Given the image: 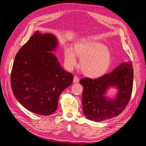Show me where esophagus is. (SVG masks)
Masks as SVG:
<instances>
[{
	"mask_svg": "<svg viewBox=\"0 0 146 146\" xmlns=\"http://www.w3.org/2000/svg\"><path fill=\"white\" fill-rule=\"evenodd\" d=\"M79 82V78L77 76H74V80H73V82L74 83H78Z\"/></svg>",
	"mask_w": 146,
	"mask_h": 146,
	"instance_id": "34e87169",
	"label": "esophagus"
}]
</instances>
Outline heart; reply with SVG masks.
I'll return each mask as SVG.
<instances>
[{
  "mask_svg": "<svg viewBox=\"0 0 146 146\" xmlns=\"http://www.w3.org/2000/svg\"><path fill=\"white\" fill-rule=\"evenodd\" d=\"M80 58V67L83 73L90 78H98L107 72L111 63L110 51L103 44L91 40L77 42L74 48L67 47L64 51V63L71 69Z\"/></svg>",
  "mask_w": 146,
  "mask_h": 146,
  "instance_id": "obj_1",
  "label": "heart"
}]
</instances>
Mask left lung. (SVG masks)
<instances>
[{"label": "left lung", "mask_w": 146, "mask_h": 146, "mask_svg": "<svg viewBox=\"0 0 146 146\" xmlns=\"http://www.w3.org/2000/svg\"><path fill=\"white\" fill-rule=\"evenodd\" d=\"M133 82V69L130 61L122 62L113 72L98 78L81 79L84 114L88 119L96 122L117 116L129 104ZM110 87L118 90L112 99L106 96Z\"/></svg>", "instance_id": "left-lung-1"}]
</instances>
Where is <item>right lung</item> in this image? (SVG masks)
<instances>
[{
	"instance_id": "right-lung-1",
	"label": "right lung",
	"mask_w": 146,
	"mask_h": 146,
	"mask_svg": "<svg viewBox=\"0 0 146 146\" xmlns=\"http://www.w3.org/2000/svg\"><path fill=\"white\" fill-rule=\"evenodd\" d=\"M58 45L54 35L36 31L20 48L13 65V94L26 109L40 115L54 113L61 93L72 83L74 76L52 53Z\"/></svg>"
}]
</instances>
